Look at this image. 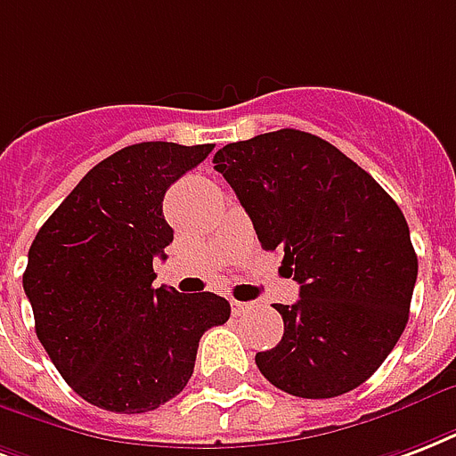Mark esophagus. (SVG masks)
<instances>
[{
    "mask_svg": "<svg viewBox=\"0 0 456 456\" xmlns=\"http://www.w3.org/2000/svg\"><path fill=\"white\" fill-rule=\"evenodd\" d=\"M248 308H251V304H243V301H232V313H234L236 318H239V315H243V313H248Z\"/></svg>",
    "mask_w": 456,
    "mask_h": 456,
    "instance_id": "esophagus-1",
    "label": "esophagus"
}]
</instances>
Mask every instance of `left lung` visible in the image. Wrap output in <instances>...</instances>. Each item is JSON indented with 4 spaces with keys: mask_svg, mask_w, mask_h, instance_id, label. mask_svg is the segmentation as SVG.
Wrapping results in <instances>:
<instances>
[{
    "mask_svg": "<svg viewBox=\"0 0 456 456\" xmlns=\"http://www.w3.org/2000/svg\"><path fill=\"white\" fill-rule=\"evenodd\" d=\"M260 246L282 251L301 284L274 304L282 342L256 354L274 387L328 399L359 387L409 321L419 260L399 205L373 176L318 135L280 128L215 152Z\"/></svg>",
    "mask_w": 456,
    "mask_h": 456,
    "instance_id": "8db88e82",
    "label": "left lung"
}]
</instances>
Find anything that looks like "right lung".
<instances>
[{
  "mask_svg": "<svg viewBox=\"0 0 456 456\" xmlns=\"http://www.w3.org/2000/svg\"><path fill=\"white\" fill-rule=\"evenodd\" d=\"M215 145L121 148L50 215L28 251L35 332L69 387L114 413L158 409L186 387L205 330L229 321L213 291L152 287L174 229L162 200Z\"/></svg>",
  "mask_w": 456,
  "mask_h": 456,
  "instance_id": "obj_1",
  "label": "right lung"
}]
</instances>
